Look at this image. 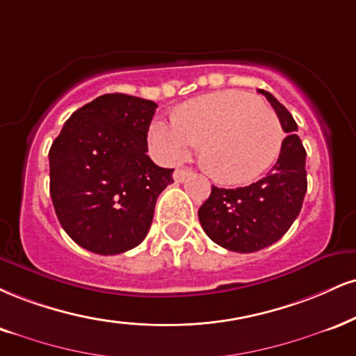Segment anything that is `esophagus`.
I'll list each match as a JSON object with an SVG mask.
<instances>
[{"label": "esophagus", "mask_w": 356, "mask_h": 356, "mask_svg": "<svg viewBox=\"0 0 356 356\" xmlns=\"http://www.w3.org/2000/svg\"><path fill=\"white\" fill-rule=\"evenodd\" d=\"M192 174L191 169H177L174 172V181L175 182H184L187 177Z\"/></svg>", "instance_id": "34e87169"}]
</instances>
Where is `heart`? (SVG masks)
<instances>
[{"label":"heart","mask_w":356,"mask_h":356,"mask_svg":"<svg viewBox=\"0 0 356 356\" xmlns=\"http://www.w3.org/2000/svg\"><path fill=\"white\" fill-rule=\"evenodd\" d=\"M282 140L277 114L241 91L187 101L172 121L156 119L149 127L154 151L170 164L186 161L202 143L204 167L225 184H245L262 175L277 159Z\"/></svg>","instance_id":"1"}]
</instances>
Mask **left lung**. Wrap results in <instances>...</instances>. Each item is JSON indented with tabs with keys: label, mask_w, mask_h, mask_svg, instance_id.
I'll return each mask as SVG.
<instances>
[{
	"label": "left lung",
	"mask_w": 356,
	"mask_h": 356,
	"mask_svg": "<svg viewBox=\"0 0 356 356\" xmlns=\"http://www.w3.org/2000/svg\"><path fill=\"white\" fill-rule=\"evenodd\" d=\"M259 92L270 102L286 132L275 165L247 187L212 186L211 195L199 209L200 225L209 238L241 254L262 250L280 241L300 213L307 192V152L297 134V122L270 92Z\"/></svg>",
	"instance_id": "left-lung-1"
}]
</instances>
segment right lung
Listing matches in <instances>:
<instances>
[{"label": "right lung", "instance_id": "add662e5", "mask_svg": "<svg viewBox=\"0 0 356 356\" xmlns=\"http://www.w3.org/2000/svg\"><path fill=\"white\" fill-rule=\"evenodd\" d=\"M157 104L104 94L64 122L49 149V192L66 234L86 250L115 255L139 245L174 169L147 156Z\"/></svg>", "mask_w": 356, "mask_h": 356}]
</instances>
